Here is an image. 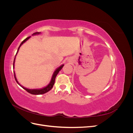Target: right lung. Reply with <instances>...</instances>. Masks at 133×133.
<instances>
[{"label":"right lung","mask_w":133,"mask_h":133,"mask_svg":"<svg viewBox=\"0 0 133 133\" xmlns=\"http://www.w3.org/2000/svg\"><path fill=\"white\" fill-rule=\"evenodd\" d=\"M39 33H39V32H35V33H33L32 35H36V34H39ZM30 37H29L26 38V39H25L24 40V41L22 42V43L21 44V45H19V48H18V51H17V54L18 53V50H19V49L20 47H21V45H22V44H23L24 43V42H25L28 39H29L30 38ZM17 54H16V55H17ZM15 59V57L14 58V62H13V68H14ZM63 66H64V65H61L60 66H59L58 68H57V69L55 70V71L54 72L53 76H52V78H51V81H50V83H49V84H48V85L46 87L44 88H42V89H27V88H24V87H23L21 85H20V84H19V83H18V82L17 81V78H16V77H15V72H14V78H15V80H16V82H17V83L19 84V85H20V86L22 87L24 89H25L27 92H29V93H30V94H34V95L43 94L46 93V92H47L48 91H49V90H50L51 89V88L53 87V85H54V83H55V80L56 76H57V74H58L59 71L62 69V68L63 67Z\"/></svg>","instance_id":"right-lung-1"}]
</instances>
